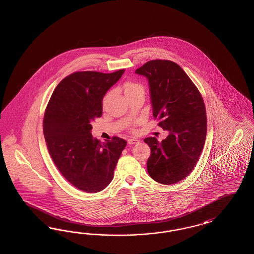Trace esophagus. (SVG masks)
Instances as JSON below:
<instances>
[{
  "mask_svg": "<svg viewBox=\"0 0 254 254\" xmlns=\"http://www.w3.org/2000/svg\"><path fill=\"white\" fill-rule=\"evenodd\" d=\"M138 141L139 140H138V138H130L127 139V143L128 144H136V143H138Z\"/></svg>",
  "mask_w": 254,
  "mask_h": 254,
  "instance_id": "34e87169",
  "label": "esophagus"
}]
</instances>
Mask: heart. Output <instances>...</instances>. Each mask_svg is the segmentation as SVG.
<instances>
[{
  "instance_id": "b5f03b06",
  "label": "heart",
  "mask_w": 254,
  "mask_h": 254,
  "mask_svg": "<svg viewBox=\"0 0 254 254\" xmlns=\"http://www.w3.org/2000/svg\"><path fill=\"white\" fill-rule=\"evenodd\" d=\"M121 89L123 90L127 97H129L135 93H144L143 85H141L140 83H138V82L133 81V80H129V81H127L126 83H124L122 86H121Z\"/></svg>"
}]
</instances>
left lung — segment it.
<instances>
[{
    "label": "left lung",
    "instance_id": "8db88e82",
    "mask_svg": "<svg viewBox=\"0 0 254 254\" xmlns=\"http://www.w3.org/2000/svg\"><path fill=\"white\" fill-rule=\"evenodd\" d=\"M136 73L147 77L154 118L169 131L161 142L154 137L144 138L151 148L148 173L162 185L177 184L192 172L205 144L207 115L202 95L175 62L150 61Z\"/></svg>",
    "mask_w": 254,
    "mask_h": 254
}]
</instances>
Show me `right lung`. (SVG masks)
<instances>
[{"mask_svg": "<svg viewBox=\"0 0 254 254\" xmlns=\"http://www.w3.org/2000/svg\"><path fill=\"white\" fill-rule=\"evenodd\" d=\"M124 71H75L57 85L46 106L43 128L49 154L62 176L83 192L110 185L127 146L124 138L102 143L90 133L93 121L102 116L104 95Z\"/></svg>", "mask_w": 254, "mask_h": 254, "instance_id": "1", "label": "right lung"}]
</instances>
